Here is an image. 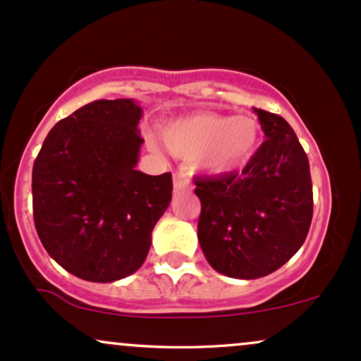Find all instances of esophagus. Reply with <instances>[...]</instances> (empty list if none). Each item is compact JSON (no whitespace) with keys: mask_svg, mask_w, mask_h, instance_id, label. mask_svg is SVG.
Returning a JSON list of instances; mask_svg holds the SVG:
<instances>
[{"mask_svg":"<svg viewBox=\"0 0 361 361\" xmlns=\"http://www.w3.org/2000/svg\"><path fill=\"white\" fill-rule=\"evenodd\" d=\"M173 189H176V191H188V189H191V179H189L188 173H173Z\"/></svg>","mask_w":361,"mask_h":361,"instance_id":"1","label":"esophagus"}]
</instances>
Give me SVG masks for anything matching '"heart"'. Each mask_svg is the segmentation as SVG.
<instances>
[{
  "label": "heart",
  "mask_w": 361,
  "mask_h": 361,
  "mask_svg": "<svg viewBox=\"0 0 361 361\" xmlns=\"http://www.w3.org/2000/svg\"><path fill=\"white\" fill-rule=\"evenodd\" d=\"M164 141L173 155L201 157L202 167L224 176L245 167L256 155L261 126L252 117L204 112L169 124Z\"/></svg>",
  "instance_id": "b5f03b06"
}]
</instances>
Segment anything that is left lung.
<instances>
[{
  "instance_id": "left-lung-1",
  "label": "left lung",
  "mask_w": 361,
  "mask_h": 361,
  "mask_svg": "<svg viewBox=\"0 0 361 361\" xmlns=\"http://www.w3.org/2000/svg\"><path fill=\"white\" fill-rule=\"evenodd\" d=\"M254 112L266 140L244 170L194 179L204 257L238 279L268 276L288 262L305 242L314 209L309 159L295 131L281 116Z\"/></svg>"
}]
</instances>
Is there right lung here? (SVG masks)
I'll return each mask as SVG.
<instances>
[{
    "instance_id": "right-lung-1",
    "label": "right lung",
    "mask_w": 361,
    "mask_h": 361,
    "mask_svg": "<svg viewBox=\"0 0 361 361\" xmlns=\"http://www.w3.org/2000/svg\"><path fill=\"white\" fill-rule=\"evenodd\" d=\"M143 111L133 99L95 100L61 119L32 170L40 242L56 262L95 283L141 268L172 200V173L136 170Z\"/></svg>"
}]
</instances>
